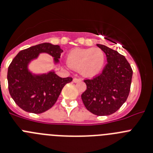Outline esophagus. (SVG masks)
Here are the masks:
<instances>
[{
    "instance_id": "obj_1",
    "label": "esophagus",
    "mask_w": 153,
    "mask_h": 153,
    "mask_svg": "<svg viewBox=\"0 0 153 153\" xmlns=\"http://www.w3.org/2000/svg\"><path fill=\"white\" fill-rule=\"evenodd\" d=\"M81 81H82L81 78H73V82H75V83H76V82H81Z\"/></svg>"
}]
</instances>
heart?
Instances as JSON below:
<instances>
[{
	"instance_id": "1",
	"label": "heart",
	"mask_w": 153,
	"mask_h": 153,
	"mask_svg": "<svg viewBox=\"0 0 153 153\" xmlns=\"http://www.w3.org/2000/svg\"><path fill=\"white\" fill-rule=\"evenodd\" d=\"M105 56L98 48L75 49L67 56V63L74 69H80L82 75L87 77L97 75L102 70Z\"/></svg>"
}]
</instances>
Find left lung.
<instances>
[{
    "label": "left lung",
    "instance_id": "left-lung-1",
    "mask_svg": "<svg viewBox=\"0 0 153 153\" xmlns=\"http://www.w3.org/2000/svg\"><path fill=\"white\" fill-rule=\"evenodd\" d=\"M97 46L106 54L107 63L100 75L84 81L87 89L82 99L92 114L107 116L119 110L127 99L133 70L126 58L118 52L104 45Z\"/></svg>",
    "mask_w": 153,
    "mask_h": 153
}]
</instances>
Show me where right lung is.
Wrapping results in <instances>:
<instances>
[{"label":"right lung","mask_w":153,"mask_h":153,"mask_svg":"<svg viewBox=\"0 0 153 153\" xmlns=\"http://www.w3.org/2000/svg\"><path fill=\"white\" fill-rule=\"evenodd\" d=\"M62 49L58 45L49 42L39 44L20 51L8 67L7 81L10 94L23 111L41 114L48 111L56 102L63 87L72 78H60L54 70L47 73L35 74L29 69V65L47 53L53 57L54 64L59 63Z\"/></svg>","instance_id":"obj_1"}]
</instances>
